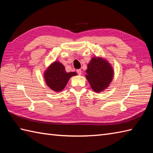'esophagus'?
<instances>
[{
	"mask_svg": "<svg viewBox=\"0 0 153 153\" xmlns=\"http://www.w3.org/2000/svg\"><path fill=\"white\" fill-rule=\"evenodd\" d=\"M77 74H78L79 75H81V74H82V70H81V69H77Z\"/></svg>",
	"mask_w": 153,
	"mask_h": 153,
	"instance_id": "esophagus-1",
	"label": "esophagus"
}]
</instances>
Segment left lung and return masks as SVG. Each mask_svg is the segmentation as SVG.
Wrapping results in <instances>:
<instances>
[{
    "instance_id": "left-lung-1",
    "label": "left lung",
    "mask_w": 153,
    "mask_h": 153,
    "mask_svg": "<svg viewBox=\"0 0 153 153\" xmlns=\"http://www.w3.org/2000/svg\"><path fill=\"white\" fill-rule=\"evenodd\" d=\"M86 78L94 91L99 93L108 87L114 71L112 66L102 58H93L87 65Z\"/></svg>"
}]
</instances>
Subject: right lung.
Instances as JSON below:
<instances>
[{
  "label": "right lung",
  "mask_w": 153,
  "mask_h": 153,
  "mask_svg": "<svg viewBox=\"0 0 153 153\" xmlns=\"http://www.w3.org/2000/svg\"><path fill=\"white\" fill-rule=\"evenodd\" d=\"M76 75V72H66L64 65L57 61L47 68L44 74V77L47 85L52 90L59 92L66 87L70 77Z\"/></svg>",
  "instance_id": "add662e5"
}]
</instances>
